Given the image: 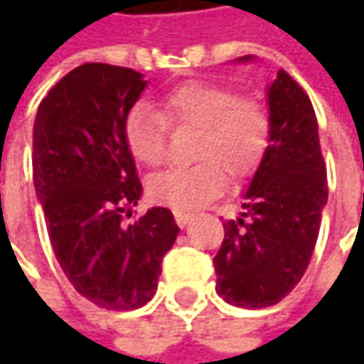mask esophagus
Listing matches in <instances>:
<instances>
[{
  "mask_svg": "<svg viewBox=\"0 0 364 364\" xmlns=\"http://www.w3.org/2000/svg\"><path fill=\"white\" fill-rule=\"evenodd\" d=\"M174 218H176V223H178V227H182V229H184L190 220H192V215H190V213H182V210H176Z\"/></svg>",
  "mask_w": 364,
  "mask_h": 364,
  "instance_id": "1",
  "label": "esophagus"
}]
</instances>
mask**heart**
<instances>
[{
	"label": "heart",
	"mask_w": 364,
	"mask_h": 364,
	"mask_svg": "<svg viewBox=\"0 0 364 364\" xmlns=\"http://www.w3.org/2000/svg\"><path fill=\"white\" fill-rule=\"evenodd\" d=\"M168 123L198 129L192 168H174L149 180L151 200L174 210H194L223 192L227 176L253 174L267 146L272 123L255 99H239L235 89L218 82L190 80L161 97V113L133 107L123 121L125 146L144 166H160L166 156Z\"/></svg>",
	"instance_id": "1"
}]
</instances>
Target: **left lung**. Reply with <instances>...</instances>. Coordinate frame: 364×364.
Listing matches in <instances>:
<instances>
[{
    "mask_svg": "<svg viewBox=\"0 0 364 364\" xmlns=\"http://www.w3.org/2000/svg\"><path fill=\"white\" fill-rule=\"evenodd\" d=\"M241 56L239 63H253ZM269 146L243 192V213L227 220L215 257L217 294L239 308H267L298 286L328 200L314 107L279 70L265 91Z\"/></svg>",
    "mask_w": 364,
    "mask_h": 364,
    "instance_id": "obj_1",
    "label": "left lung"
}]
</instances>
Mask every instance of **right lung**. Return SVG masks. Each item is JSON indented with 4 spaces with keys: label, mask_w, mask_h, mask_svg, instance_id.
<instances>
[{
    "label": "right lung",
    "mask_w": 364,
    "mask_h": 364,
    "mask_svg": "<svg viewBox=\"0 0 364 364\" xmlns=\"http://www.w3.org/2000/svg\"><path fill=\"white\" fill-rule=\"evenodd\" d=\"M146 87L137 70L87 63L50 89L34 121L36 198L54 255L78 294L105 310L154 298L180 231L164 206L123 223L144 192L123 121Z\"/></svg>",
    "instance_id": "right-lung-1"
}]
</instances>
